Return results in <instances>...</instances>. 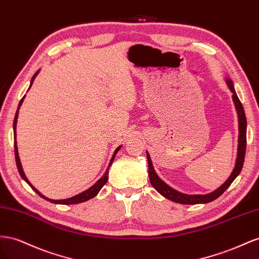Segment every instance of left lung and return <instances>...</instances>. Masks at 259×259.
<instances>
[{
	"label": "left lung",
	"instance_id": "8db88e82",
	"mask_svg": "<svg viewBox=\"0 0 259 259\" xmlns=\"http://www.w3.org/2000/svg\"><path fill=\"white\" fill-rule=\"evenodd\" d=\"M226 83L229 88V90L232 92V101L234 103V107L236 113H238V121H239V139H238V154H236V159H235V165L231 175L229 176V178L221 184V186L216 189L215 191L210 192L207 194H187L179 192L171 188L170 186L161 180L158 175L156 174L153 166V162L151 160L150 153L146 151V157H147V166H149V177L150 181L153 188L156 190L159 194H161L167 199H170V201L179 204L184 205H194V204H206L215 201L224 192L230 187V184L233 182V180L238 177L242 170L243 164H244V158H245V150H246V117L244 113V108H243L241 102L236 95V92L234 90V85L232 80L226 77Z\"/></svg>",
	"mask_w": 259,
	"mask_h": 259
}]
</instances>
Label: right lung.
Returning a JSON list of instances; mask_svg holds the SVG:
<instances>
[{
	"label": "right lung",
	"mask_w": 259,
	"mask_h": 259,
	"mask_svg": "<svg viewBox=\"0 0 259 259\" xmlns=\"http://www.w3.org/2000/svg\"><path fill=\"white\" fill-rule=\"evenodd\" d=\"M40 72V70H38L36 71L34 75H33V77H32V79H31V81H30V85H29V89L31 88V85H32V83H33V81H34V79H35V77L38 76V73ZM28 89V90H29ZM26 97V95H25ZM25 97L20 100V102H19V104H18V108H17V110H16V115H15V119H14V125H13V129H14V146H15V159H16V164H17V169H18V171H19V175H20V177L21 178H23L29 186L31 187V189L35 192L36 194H39L42 198H44V199H47V201H49V202H51V203H55V204H63V205H71V204H79V203H82V202H85V201H88V199H91V198H93L95 195H98V193L100 192V190L103 188V186H104V184L107 182V179H108V169H109V167H110V165L113 164V161H114V158H115V156H116V154H117V152L120 150V147L122 146V145H119L117 147V149L115 150V152H114V154H113V156H112V158H110V161H109V164H108V167H107V169L105 170V172H104V175H103L101 178L95 182L92 187H90L89 189H87L85 191H83V192H81V193H79V194H77V195H75V196H71V197H69V198H64V199H52V198H49V197H47V196H44L41 192H39L38 190H36L32 184L30 183V181L28 180V178L26 177V175H25V172H24V169H23V166H21V162H20V158H19V154H18V147H17V141H16V125H17V118H18V113H19V108H20V106H21V104H23V102H24V99H25Z\"/></svg>",
	"instance_id": "obj_1"
}]
</instances>
